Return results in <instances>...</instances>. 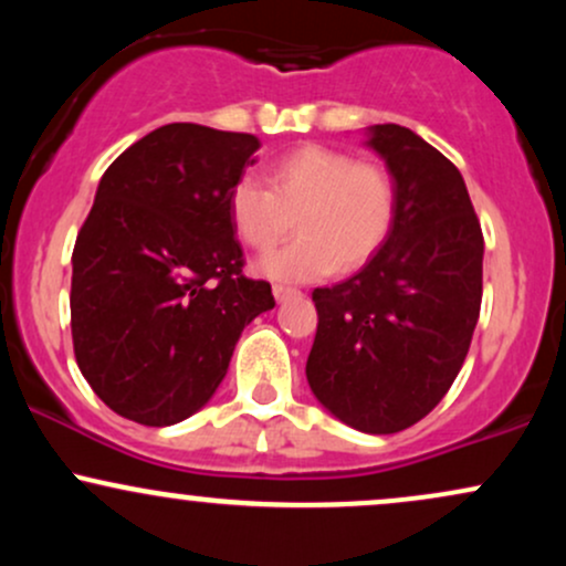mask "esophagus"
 Here are the masks:
<instances>
[{"mask_svg":"<svg viewBox=\"0 0 566 566\" xmlns=\"http://www.w3.org/2000/svg\"><path fill=\"white\" fill-rule=\"evenodd\" d=\"M303 292L301 290H295V287H284V284H274V297L279 303H284V301H290V297H301Z\"/></svg>","mask_w":566,"mask_h":566,"instance_id":"34e87169","label":"esophagus"}]
</instances>
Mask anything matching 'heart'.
I'll return each instance as SVG.
<instances>
[{"instance_id":"heart-1","label":"heart","mask_w":566,"mask_h":566,"mask_svg":"<svg viewBox=\"0 0 566 566\" xmlns=\"http://www.w3.org/2000/svg\"><path fill=\"white\" fill-rule=\"evenodd\" d=\"M396 212L399 188L386 165L319 143L279 157L269 167V188L239 178L229 191L233 231L255 252L274 250L297 223L301 237L261 263L279 282L365 269L391 237Z\"/></svg>"}]
</instances>
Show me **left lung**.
I'll list each match as a JSON object with an SVG mask.
<instances>
[{"label":"left lung","instance_id":"1","mask_svg":"<svg viewBox=\"0 0 566 566\" xmlns=\"http://www.w3.org/2000/svg\"><path fill=\"white\" fill-rule=\"evenodd\" d=\"M367 146L399 188L388 242L359 274L316 287L311 391L337 420L396 433L444 399L482 308L484 237L463 175L401 125L369 127Z\"/></svg>","mask_w":566,"mask_h":566}]
</instances>
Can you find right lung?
<instances>
[{"label": "right lung", "mask_w": 566, "mask_h": 566, "mask_svg": "<svg viewBox=\"0 0 566 566\" xmlns=\"http://www.w3.org/2000/svg\"><path fill=\"white\" fill-rule=\"evenodd\" d=\"M261 140L175 122L103 172L71 255L84 380L122 418L172 426L210 401L242 329L274 308L244 276L229 191Z\"/></svg>", "instance_id": "right-lung-1"}]
</instances>
